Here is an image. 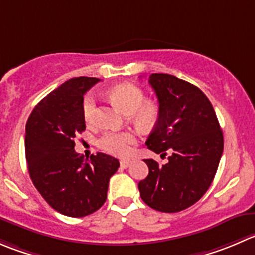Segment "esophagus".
I'll return each mask as SVG.
<instances>
[{"label": "esophagus", "mask_w": 255, "mask_h": 255, "mask_svg": "<svg viewBox=\"0 0 255 255\" xmlns=\"http://www.w3.org/2000/svg\"><path fill=\"white\" fill-rule=\"evenodd\" d=\"M129 164H130L129 159H122V160H121V167H122V168L129 167Z\"/></svg>", "instance_id": "obj_1"}]
</instances>
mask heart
<instances>
[{"label": "heart", "instance_id": "obj_1", "mask_svg": "<svg viewBox=\"0 0 255 255\" xmlns=\"http://www.w3.org/2000/svg\"><path fill=\"white\" fill-rule=\"evenodd\" d=\"M111 100L127 115H132L135 122L140 126H150L158 117V106L152 101H144V92L139 87L130 83L120 85L108 91ZM82 115L87 123H93L97 115V103L93 93L86 95L82 103ZM137 137L134 132H106L101 137L100 145L103 150L113 155H127Z\"/></svg>", "mask_w": 255, "mask_h": 255}]
</instances>
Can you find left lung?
<instances>
[{
  "label": "left lung",
  "mask_w": 255,
  "mask_h": 255,
  "mask_svg": "<svg viewBox=\"0 0 255 255\" xmlns=\"http://www.w3.org/2000/svg\"><path fill=\"white\" fill-rule=\"evenodd\" d=\"M148 82L159 112L145 144L155 153L172 154L162 165L144 159L149 172L138 189L148 207L175 213L193 206L211 187L223 154V132L211 101L198 87L165 73H152Z\"/></svg>",
  "instance_id": "1"
}]
</instances>
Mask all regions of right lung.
<instances>
[{"label":"right lung","instance_id":"obj_1","mask_svg":"<svg viewBox=\"0 0 255 255\" xmlns=\"http://www.w3.org/2000/svg\"><path fill=\"white\" fill-rule=\"evenodd\" d=\"M101 80L76 77L59 86L33 108L26 123L24 150L32 183L58 213L90 216L107 199L110 178L120 160L98 152L83 162L76 135L86 129L83 96Z\"/></svg>","mask_w":255,"mask_h":255}]
</instances>
